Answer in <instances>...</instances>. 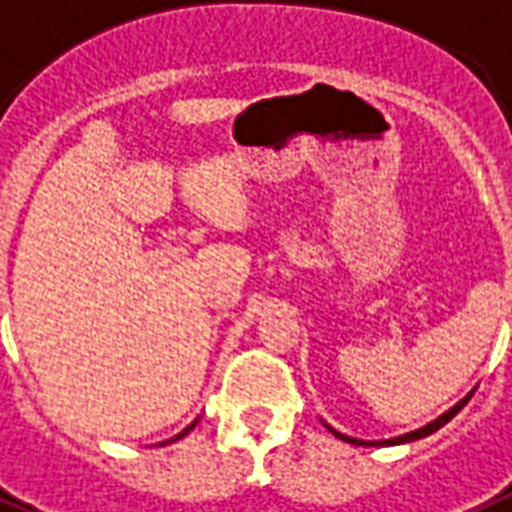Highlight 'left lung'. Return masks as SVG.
<instances>
[{"instance_id":"8db88e82","label":"left lung","mask_w":512,"mask_h":512,"mask_svg":"<svg viewBox=\"0 0 512 512\" xmlns=\"http://www.w3.org/2000/svg\"><path fill=\"white\" fill-rule=\"evenodd\" d=\"M470 395H473V390L467 392L465 398L459 400V403H454V406H451L449 411H443L441 417H438V419H433V422H427L425 427H419V430H411V433L395 435V438H387V441H360V438H352V435H344V433H339V430H334V427L328 425V422H323V425H326L328 430H331V433H334L336 438H339V441H344V443H355V446H400V443H411V441H419V438H425V435L435 433V430H441V427L446 425V422H449V419H454V417H457V414H459V408L465 406L467 400H470Z\"/></svg>"}]
</instances>
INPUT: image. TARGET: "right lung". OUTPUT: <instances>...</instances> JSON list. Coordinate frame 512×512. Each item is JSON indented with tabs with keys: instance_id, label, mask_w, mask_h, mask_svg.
I'll return each mask as SVG.
<instances>
[{
	"instance_id": "obj_1",
	"label": "right lung",
	"mask_w": 512,
	"mask_h": 512,
	"mask_svg": "<svg viewBox=\"0 0 512 512\" xmlns=\"http://www.w3.org/2000/svg\"><path fill=\"white\" fill-rule=\"evenodd\" d=\"M194 425H197V419H194V422H192V425H189V427H184V430H181V433L173 435V438H170V441H162L160 446H165V443H173V441H181V438H184V435H189V430H192Z\"/></svg>"
}]
</instances>
